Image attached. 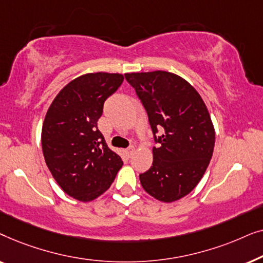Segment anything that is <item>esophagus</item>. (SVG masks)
Instances as JSON below:
<instances>
[{"mask_svg": "<svg viewBox=\"0 0 263 263\" xmlns=\"http://www.w3.org/2000/svg\"><path fill=\"white\" fill-rule=\"evenodd\" d=\"M125 152H127L128 156L132 157L133 154H134V152H135V147L134 146H130V147H129V148L125 149Z\"/></svg>", "mask_w": 263, "mask_h": 263, "instance_id": "1", "label": "esophagus"}]
</instances>
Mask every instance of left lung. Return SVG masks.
Returning a JSON list of instances; mask_svg holds the SVG:
<instances>
[{
    "label": "left lung",
    "instance_id": "left-lung-1",
    "mask_svg": "<svg viewBox=\"0 0 263 263\" xmlns=\"http://www.w3.org/2000/svg\"><path fill=\"white\" fill-rule=\"evenodd\" d=\"M148 115L158 147L153 163L139 176L142 188L161 202H174L201 181L214 149L215 132L199 92L177 74L165 70L124 74Z\"/></svg>",
    "mask_w": 263,
    "mask_h": 263
}]
</instances>
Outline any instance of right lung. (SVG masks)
Listing matches in <instances>:
<instances>
[{
  "instance_id": "add662e5",
  "label": "right lung",
  "mask_w": 263,
  "mask_h": 263,
  "mask_svg": "<svg viewBox=\"0 0 263 263\" xmlns=\"http://www.w3.org/2000/svg\"><path fill=\"white\" fill-rule=\"evenodd\" d=\"M123 80L105 71L75 78L55 97L43 122L45 163L61 189L81 202L105 193L123 165L97 127L104 102Z\"/></svg>"
}]
</instances>
